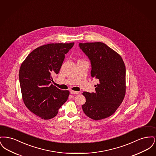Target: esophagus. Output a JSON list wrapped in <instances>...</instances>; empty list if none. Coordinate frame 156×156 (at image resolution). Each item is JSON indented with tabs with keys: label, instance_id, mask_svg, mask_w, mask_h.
Here are the masks:
<instances>
[{
	"label": "esophagus",
	"instance_id": "34e87169",
	"mask_svg": "<svg viewBox=\"0 0 156 156\" xmlns=\"http://www.w3.org/2000/svg\"><path fill=\"white\" fill-rule=\"evenodd\" d=\"M70 94H79L80 92H77V91H74V90H71Z\"/></svg>",
	"mask_w": 156,
	"mask_h": 156
}]
</instances>
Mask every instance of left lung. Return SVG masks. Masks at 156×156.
Wrapping results in <instances>:
<instances>
[{
    "label": "left lung",
    "mask_w": 156,
    "mask_h": 156,
    "mask_svg": "<svg viewBox=\"0 0 156 156\" xmlns=\"http://www.w3.org/2000/svg\"><path fill=\"white\" fill-rule=\"evenodd\" d=\"M91 63L90 74L99 80L95 92H84L86 102L82 106L89 118L98 120L113 115L126 94V67L118 52L101 42L80 43Z\"/></svg>",
    "instance_id": "left-lung-1"
}]
</instances>
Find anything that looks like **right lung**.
Wrapping results in <instances>:
<instances>
[{"instance_id": "add662e5", "label": "right lung", "mask_w": 156, "mask_h": 156, "mask_svg": "<svg viewBox=\"0 0 156 156\" xmlns=\"http://www.w3.org/2000/svg\"><path fill=\"white\" fill-rule=\"evenodd\" d=\"M74 44L41 45L30 52L21 64L19 76L23 102L41 119L55 117L68 98L69 90H61L50 83L53 75L58 74L66 54Z\"/></svg>"}]
</instances>
